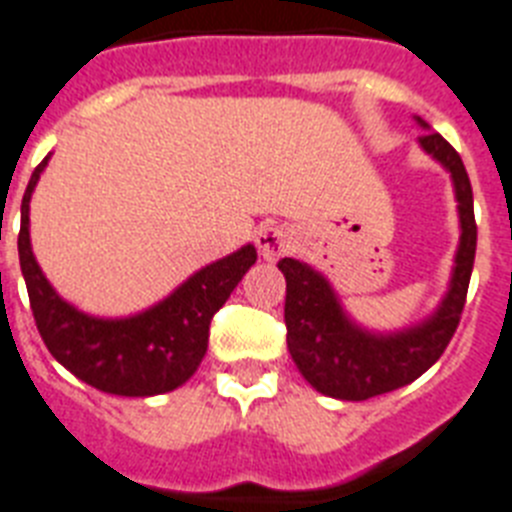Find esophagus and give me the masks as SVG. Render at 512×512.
<instances>
[{"mask_svg":"<svg viewBox=\"0 0 512 512\" xmlns=\"http://www.w3.org/2000/svg\"><path fill=\"white\" fill-rule=\"evenodd\" d=\"M294 242V234L286 226H278V223H265L257 231V249L265 260H278L281 255L289 252Z\"/></svg>","mask_w":512,"mask_h":512,"instance_id":"34e87169","label":"esophagus"}]
</instances>
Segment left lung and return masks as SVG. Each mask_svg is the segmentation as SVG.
I'll return each instance as SVG.
<instances>
[{"instance_id":"left-lung-1","label":"left lung","mask_w":512,"mask_h":512,"mask_svg":"<svg viewBox=\"0 0 512 512\" xmlns=\"http://www.w3.org/2000/svg\"><path fill=\"white\" fill-rule=\"evenodd\" d=\"M421 147L452 173L463 226L452 286L434 318L397 336L365 334L344 318L326 278L292 257L278 260V268L286 276L284 321L289 352L299 373L318 392L336 400H371L407 386L442 357L458 331L476 257L471 178L458 149L439 134H423Z\"/></svg>"}]
</instances>
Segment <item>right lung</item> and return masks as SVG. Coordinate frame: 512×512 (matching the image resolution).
<instances>
[{
  "mask_svg": "<svg viewBox=\"0 0 512 512\" xmlns=\"http://www.w3.org/2000/svg\"><path fill=\"white\" fill-rule=\"evenodd\" d=\"M49 160V157H47ZM33 170L20 205V270L26 278L33 321L57 363L99 392L152 397L194 376L210 339V321L257 260L252 244L207 265L165 302L126 321H99L62 302L33 260L28 242V202L47 165Z\"/></svg>",
  "mask_w": 512,
  "mask_h": 512,
  "instance_id": "add662e5",
  "label": "right lung"
}]
</instances>
